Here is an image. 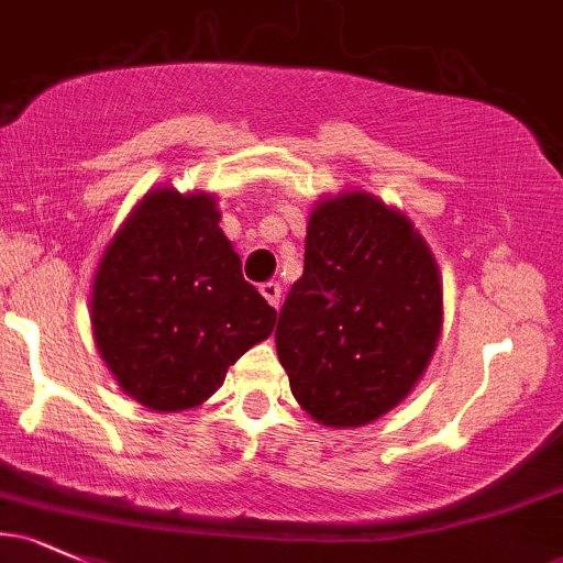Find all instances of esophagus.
Returning a JSON list of instances; mask_svg holds the SVG:
<instances>
[{
    "instance_id": "1",
    "label": "esophagus",
    "mask_w": 563,
    "mask_h": 563,
    "mask_svg": "<svg viewBox=\"0 0 563 563\" xmlns=\"http://www.w3.org/2000/svg\"><path fill=\"white\" fill-rule=\"evenodd\" d=\"M260 290H262V296H264V299H267L269 303H273L275 309L280 307V294H283L280 283H275V280H269V283H262Z\"/></svg>"
}]
</instances>
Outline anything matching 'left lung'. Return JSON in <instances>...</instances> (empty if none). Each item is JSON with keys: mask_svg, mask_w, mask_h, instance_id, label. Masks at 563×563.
Listing matches in <instances>:
<instances>
[{"mask_svg": "<svg viewBox=\"0 0 563 563\" xmlns=\"http://www.w3.org/2000/svg\"><path fill=\"white\" fill-rule=\"evenodd\" d=\"M439 333L442 283L410 219L367 192L320 200L275 331L296 402L333 429L376 421L423 376Z\"/></svg>", "mask_w": 563, "mask_h": 563, "instance_id": "left-lung-1", "label": "left lung"}]
</instances>
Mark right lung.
<instances>
[{
    "label": "right lung",
    "mask_w": 563,
    "mask_h": 563,
    "mask_svg": "<svg viewBox=\"0 0 563 563\" xmlns=\"http://www.w3.org/2000/svg\"><path fill=\"white\" fill-rule=\"evenodd\" d=\"M95 344L119 386L158 412L190 410L273 333L209 192H147L115 232L89 299Z\"/></svg>",
    "instance_id": "add662e5"
}]
</instances>
